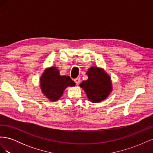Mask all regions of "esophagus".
<instances>
[{
    "label": "esophagus",
    "instance_id": "obj_1",
    "mask_svg": "<svg viewBox=\"0 0 153 153\" xmlns=\"http://www.w3.org/2000/svg\"><path fill=\"white\" fill-rule=\"evenodd\" d=\"M74 81H75V82L76 83V85H78V84H79V83H80V78H75V80H74Z\"/></svg>",
    "mask_w": 153,
    "mask_h": 153
}]
</instances>
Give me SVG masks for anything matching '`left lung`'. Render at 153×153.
Listing matches in <instances>:
<instances>
[{
  "instance_id": "left-lung-1",
  "label": "left lung",
  "mask_w": 153,
  "mask_h": 153,
  "mask_svg": "<svg viewBox=\"0 0 153 153\" xmlns=\"http://www.w3.org/2000/svg\"><path fill=\"white\" fill-rule=\"evenodd\" d=\"M86 74L88 79L83 81L80 86L83 88L88 99L92 103H98L105 100L112 91L110 77L103 69L92 66Z\"/></svg>"
}]
</instances>
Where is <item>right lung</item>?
I'll use <instances>...</instances> for the list:
<instances>
[{
    "label": "right lung",
    "instance_id": "1",
    "mask_svg": "<svg viewBox=\"0 0 153 153\" xmlns=\"http://www.w3.org/2000/svg\"><path fill=\"white\" fill-rule=\"evenodd\" d=\"M75 83L70 76L60 75L56 67L47 68L40 78V87L42 92L52 101H57L69 86H75Z\"/></svg>",
    "mask_w": 153,
    "mask_h": 153
}]
</instances>
